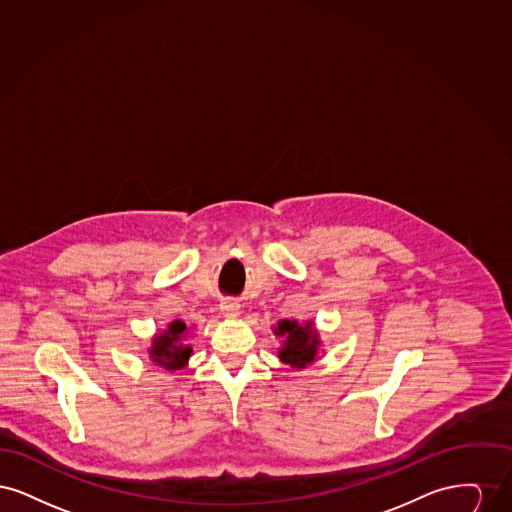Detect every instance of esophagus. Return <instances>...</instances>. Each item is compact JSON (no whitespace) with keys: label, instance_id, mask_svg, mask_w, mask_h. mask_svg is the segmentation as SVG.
<instances>
[{"label":"esophagus","instance_id":"1","mask_svg":"<svg viewBox=\"0 0 512 512\" xmlns=\"http://www.w3.org/2000/svg\"><path fill=\"white\" fill-rule=\"evenodd\" d=\"M220 311L226 318H236L240 315V303L236 299H224L220 303Z\"/></svg>","mask_w":512,"mask_h":512}]
</instances>
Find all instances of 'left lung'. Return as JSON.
Returning <instances> with one entry per match:
<instances>
[{"label": "left lung", "instance_id": "obj_1", "mask_svg": "<svg viewBox=\"0 0 512 512\" xmlns=\"http://www.w3.org/2000/svg\"><path fill=\"white\" fill-rule=\"evenodd\" d=\"M274 332L278 336H286L284 347L278 353L284 363L303 368L315 361L318 338L311 322H307V326H299L293 320H282L278 322V328H274Z\"/></svg>", "mask_w": 512, "mask_h": 512}]
</instances>
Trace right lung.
<instances>
[{"instance_id":"right-lung-1","label":"right lung","mask_w":512,"mask_h":512,"mask_svg":"<svg viewBox=\"0 0 512 512\" xmlns=\"http://www.w3.org/2000/svg\"><path fill=\"white\" fill-rule=\"evenodd\" d=\"M184 332H186V324L182 320H174L169 326V330H165L163 334H159L155 338V345L151 349V359L167 370H178V368L186 366V361L192 355V347L178 343Z\"/></svg>"}]
</instances>
